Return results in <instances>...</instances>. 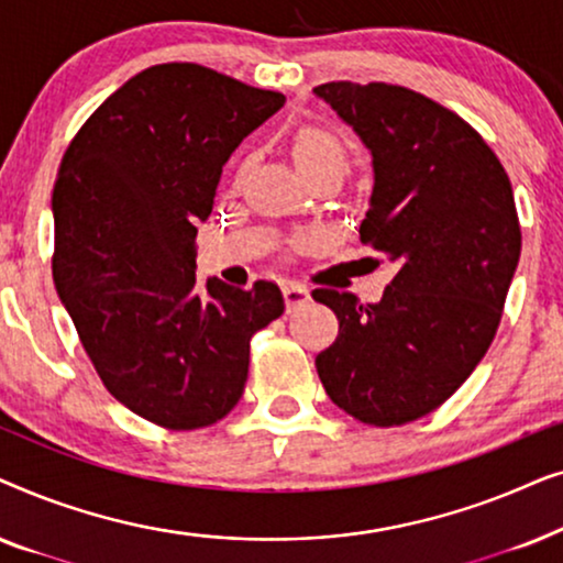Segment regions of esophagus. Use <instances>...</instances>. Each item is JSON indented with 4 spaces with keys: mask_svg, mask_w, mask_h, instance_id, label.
<instances>
[{
    "mask_svg": "<svg viewBox=\"0 0 563 563\" xmlns=\"http://www.w3.org/2000/svg\"><path fill=\"white\" fill-rule=\"evenodd\" d=\"M282 295H284V302H287V310H291V307L302 305L310 299V291H307L305 284L299 282H282Z\"/></svg>",
    "mask_w": 563,
    "mask_h": 563,
    "instance_id": "obj_1",
    "label": "esophagus"
}]
</instances>
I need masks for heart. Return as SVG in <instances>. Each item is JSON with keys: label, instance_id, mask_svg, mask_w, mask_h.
I'll use <instances>...</instances> for the list:
<instances>
[{"label": "heart", "instance_id": "obj_1", "mask_svg": "<svg viewBox=\"0 0 563 563\" xmlns=\"http://www.w3.org/2000/svg\"><path fill=\"white\" fill-rule=\"evenodd\" d=\"M291 158L307 179L322 172H341L349 168V148L333 130L322 125H299L289 141Z\"/></svg>", "mask_w": 563, "mask_h": 563}]
</instances>
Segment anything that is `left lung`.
Returning a JSON list of instances; mask_svg holds the SVG:
<instances>
[{
  "label": "left lung",
  "mask_w": 563,
  "mask_h": 563,
  "mask_svg": "<svg viewBox=\"0 0 563 563\" xmlns=\"http://www.w3.org/2000/svg\"><path fill=\"white\" fill-rule=\"evenodd\" d=\"M374 158L361 243L399 266L376 305L314 289L338 318L318 353L333 402L366 426H405L441 407L484 358L520 261L510 179L484 137L395 84L314 87Z\"/></svg>",
  "instance_id": "1"
}]
</instances>
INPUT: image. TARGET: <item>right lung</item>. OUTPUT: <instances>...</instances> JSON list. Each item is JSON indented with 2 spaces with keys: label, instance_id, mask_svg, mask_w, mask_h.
<instances>
[{
  "label": "right lung",
  "instance_id": "add662e5",
  "mask_svg": "<svg viewBox=\"0 0 563 563\" xmlns=\"http://www.w3.org/2000/svg\"><path fill=\"white\" fill-rule=\"evenodd\" d=\"M282 104L199 64H158L107 97L60 161L53 282L107 391L153 426L225 418L251 338L284 312L274 282L195 279L222 166Z\"/></svg>",
  "mask_w": 563,
  "mask_h": 563
}]
</instances>
